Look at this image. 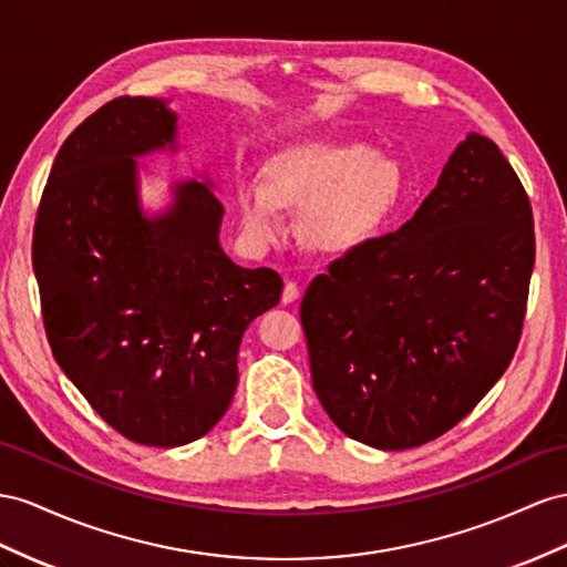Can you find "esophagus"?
<instances>
[{
	"mask_svg": "<svg viewBox=\"0 0 567 567\" xmlns=\"http://www.w3.org/2000/svg\"><path fill=\"white\" fill-rule=\"evenodd\" d=\"M299 299V287L292 282V280H285V287H282V303H292Z\"/></svg>",
	"mask_w": 567,
	"mask_h": 567,
	"instance_id": "1",
	"label": "esophagus"
}]
</instances>
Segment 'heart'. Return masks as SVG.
Returning <instances> with one entry per match:
<instances>
[{
  "label": "heart",
  "instance_id": "heart-1",
  "mask_svg": "<svg viewBox=\"0 0 567 567\" xmlns=\"http://www.w3.org/2000/svg\"><path fill=\"white\" fill-rule=\"evenodd\" d=\"M264 177L237 192L241 227L256 246L285 235L282 206H303L301 229L313 249L347 254L381 229L402 194L398 163L354 141L289 145L268 159Z\"/></svg>",
  "mask_w": 567,
  "mask_h": 567
}]
</instances>
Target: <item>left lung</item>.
<instances>
[{"label": "left lung", "instance_id": "left-lung-1", "mask_svg": "<svg viewBox=\"0 0 567 567\" xmlns=\"http://www.w3.org/2000/svg\"><path fill=\"white\" fill-rule=\"evenodd\" d=\"M532 268L525 188L496 143L467 134L412 220L332 260L301 299L332 424L379 450L453 429L511 364Z\"/></svg>", "mask_w": 567, "mask_h": 567}]
</instances>
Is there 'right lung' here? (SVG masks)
I'll return each mask as SVG.
<instances>
[{
  "mask_svg": "<svg viewBox=\"0 0 567 567\" xmlns=\"http://www.w3.org/2000/svg\"><path fill=\"white\" fill-rule=\"evenodd\" d=\"M179 117L159 97H117L54 157L33 231V270L54 361L128 441L186 445L235 398L244 330L280 301L270 268L220 246L213 182H172L148 213L138 159L179 151Z\"/></svg>",
  "mask_w": 567,
  "mask_h": 567,
  "instance_id": "right-lung-1",
  "label": "right lung"
}]
</instances>
